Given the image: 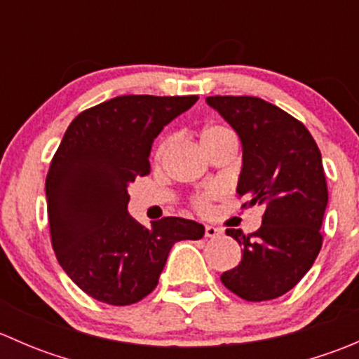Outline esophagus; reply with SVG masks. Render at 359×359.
<instances>
[{"label":"esophagus","mask_w":359,"mask_h":359,"mask_svg":"<svg viewBox=\"0 0 359 359\" xmlns=\"http://www.w3.org/2000/svg\"><path fill=\"white\" fill-rule=\"evenodd\" d=\"M222 234V229L215 226H206L205 227V236L206 238H219Z\"/></svg>","instance_id":"obj_1"}]
</instances>
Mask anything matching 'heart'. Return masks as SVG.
I'll use <instances>...</instances> for the list:
<instances>
[{
	"mask_svg": "<svg viewBox=\"0 0 359 359\" xmlns=\"http://www.w3.org/2000/svg\"><path fill=\"white\" fill-rule=\"evenodd\" d=\"M229 133H233V132H231L227 126L210 125V126H206V128L201 132V140L210 139V137H217V135H229ZM163 154H165V144H161V146L158 147V151H156L158 161L163 158ZM215 196H217V191H210V193L200 194V196L194 198V206H196L198 210H206V208H208V205H210V200H212V198H215Z\"/></svg>",
	"mask_w": 359,
	"mask_h": 359,
	"instance_id": "b5f03b06",
	"label": "heart"
}]
</instances>
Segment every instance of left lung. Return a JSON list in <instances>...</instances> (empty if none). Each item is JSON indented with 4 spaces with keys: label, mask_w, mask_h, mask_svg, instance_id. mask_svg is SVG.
<instances>
[{
    "label": "left lung",
    "mask_w": 359,
    "mask_h": 359,
    "mask_svg": "<svg viewBox=\"0 0 359 359\" xmlns=\"http://www.w3.org/2000/svg\"><path fill=\"white\" fill-rule=\"evenodd\" d=\"M206 104L241 139L236 193L248 198L241 208H264L255 233L226 231L243 247V255L220 281L248 302L276 299L302 280L323 245L320 229L328 189L321 153L299 119L259 97L215 95Z\"/></svg>",
    "instance_id": "1"
}]
</instances>
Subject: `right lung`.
Masks as SVG:
<instances>
[{
	"mask_svg": "<svg viewBox=\"0 0 359 359\" xmlns=\"http://www.w3.org/2000/svg\"><path fill=\"white\" fill-rule=\"evenodd\" d=\"M198 95H121L79 112L46 175L52 247L67 276L100 302L130 306L156 288L170 248L200 240L194 220L165 217L142 226L128 215V186L151 172L163 126Z\"/></svg>",
	"mask_w": 359,
	"mask_h": 359,
	"instance_id": "right-lung-1",
	"label": "right lung"
}]
</instances>
